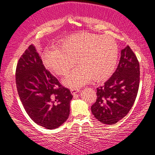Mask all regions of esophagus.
I'll list each match as a JSON object with an SVG mask.
<instances>
[{
	"label": "esophagus",
	"instance_id": "obj_1",
	"mask_svg": "<svg viewBox=\"0 0 155 155\" xmlns=\"http://www.w3.org/2000/svg\"><path fill=\"white\" fill-rule=\"evenodd\" d=\"M80 89L78 88H71V93L72 95H75L76 93H77L79 91Z\"/></svg>",
	"mask_w": 155,
	"mask_h": 155
}]
</instances>
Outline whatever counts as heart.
Instances as JSON below:
<instances>
[{"instance_id":"b5f03b06","label":"heart","mask_w":155,"mask_h":155,"mask_svg":"<svg viewBox=\"0 0 155 155\" xmlns=\"http://www.w3.org/2000/svg\"><path fill=\"white\" fill-rule=\"evenodd\" d=\"M118 45L112 38L90 33L74 34L43 53L48 69L59 76H65L76 64L79 65L64 80L70 88H77L93 79L106 80L114 72L118 60Z\"/></svg>"}]
</instances>
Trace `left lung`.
Instances as JSON below:
<instances>
[{
	"instance_id": "8db88e82",
	"label": "left lung",
	"mask_w": 155,
	"mask_h": 155,
	"mask_svg": "<svg viewBox=\"0 0 155 155\" xmlns=\"http://www.w3.org/2000/svg\"><path fill=\"white\" fill-rule=\"evenodd\" d=\"M140 84V65L127 45L121 50L118 67L104 86L97 88V99L91 106L95 118L114 124L126 116L136 100Z\"/></svg>"
}]
</instances>
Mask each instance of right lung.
Returning a JSON list of instances; mask_svg holds the SVG:
<instances>
[{
  "instance_id": "right-lung-1",
  "label": "right lung",
  "mask_w": 155,
  "mask_h": 155,
  "mask_svg": "<svg viewBox=\"0 0 155 155\" xmlns=\"http://www.w3.org/2000/svg\"><path fill=\"white\" fill-rule=\"evenodd\" d=\"M15 75L19 98L35 123L55 129L66 121L73 95L45 69L33 45L19 58Z\"/></svg>"
}]
</instances>
